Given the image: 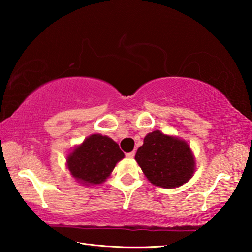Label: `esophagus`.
I'll use <instances>...</instances> for the list:
<instances>
[{"instance_id": "esophagus-1", "label": "esophagus", "mask_w": 252, "mask_h": 252, "mask_svg": "<svg viewBox=\"0 0 252 252\" xmlns=\"http://www.w3.org/2000/svg\"><path fill=\"white\" fill-rule=\"evenodd\" d=\"M126 157L127 158V159H132V158L134 157V151H131V152H126Z\"/></svg>"}]
</instances>
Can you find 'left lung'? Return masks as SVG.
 Returning a JSON list of instances; mask_svg holds the SVG:
<instances>
[{"instance_id": "1", "label": "left lung", "mask_w": 252, "mask_h": 252, "mask_svg": "<svg viewBox=\"0 0 252 252\" xmlns=\"http://www.w3.org/2000/svg\"><path fill=\"white\" fill-rule=\"evenodd\" d=\"M135 160L148 180L162 188H176L186 183L194 171L193 155L188 144L160 131H153L143 140Z\"/></svg>"}]
</instances>
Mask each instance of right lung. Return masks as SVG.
<instances>
[{
  "label": "right lung",
  "mask_w": 252,
  "mask_h": 252,
  "mask_svg": "<svg viewBox=\"0 0 252 252\" xmlns=\"http://www.w3.org/2000/svg\"><path fill=\"white\" fill-rule=\"evenodd\" d=\"M125 153L112 139L92 134L67 157V168L76 180L100 185L110 176Z\"/></svg>",
  "instance_id": "right-lung-1"
}]
</instances>
